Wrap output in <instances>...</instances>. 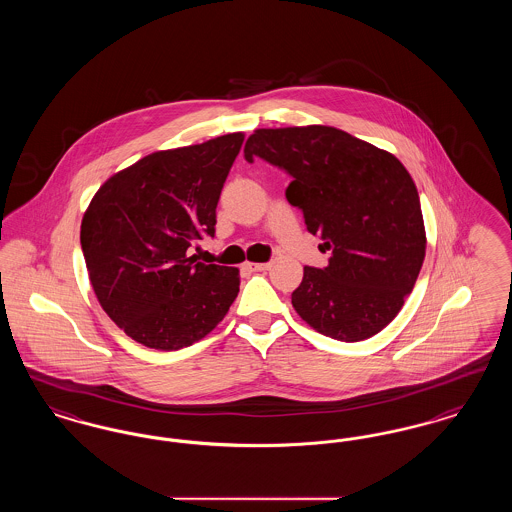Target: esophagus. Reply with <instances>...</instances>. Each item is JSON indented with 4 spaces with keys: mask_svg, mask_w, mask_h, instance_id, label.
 Masks as SVG:
<instances>
[{
    "mask_svg": "<svg viewBox=\"0 0 512 512\" xmlns=\"http://www.w3.org/2000/svg\"><path fill=\"white\" fill-rule=\"evenodd\" d=\"M244 268H247L249 272H261V270H268L270 265L268 263H245Z\"/></svg>",
    "mask_w": 512,
    "mask_h": 512,
    "instance_id": "34e87169",
    "label": "esophagus"
}]
</instances>
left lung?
<instances>
[{"mask_svg":"<svg viewBox=\"0 0 512 512\" xmlns=\"http://www.w3.org/2000/svg\"><path fill=\"white\" fill-rule=\"evenodd\" d=\"M244 155L292 176L286 197L330 255L326 267L303 268L292 293L297 315L349 343L386 328L426 253L418 192L399 159L332 126L261 128Z\"/></svg>","mask_w":512,"mask_h":512,"instance_id":"left-lung-1","label":"left lung"}]
</instances>
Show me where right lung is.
Returning a JSON list of instances; mask_svg holds the SVG:
<instances>
[{
  "label": "right lung",
  "mask_w": 512,
  "mask_h": 512,
  "mask_svg": "<svg viewBox=\"0 0 512 512\" xmlns=\"http://www.w3.org/2000/svg\"><path fill=\"white\" fill-rule=\"evenodd\" d=\"M244 134L151 153L94 195L80 244L99 305L126 336L176 351L205 338L240 292L238 268L188 255L215 236L217 203Z\"/></svg>",
  "instance_id": "obj_1"
}]
</instances>
